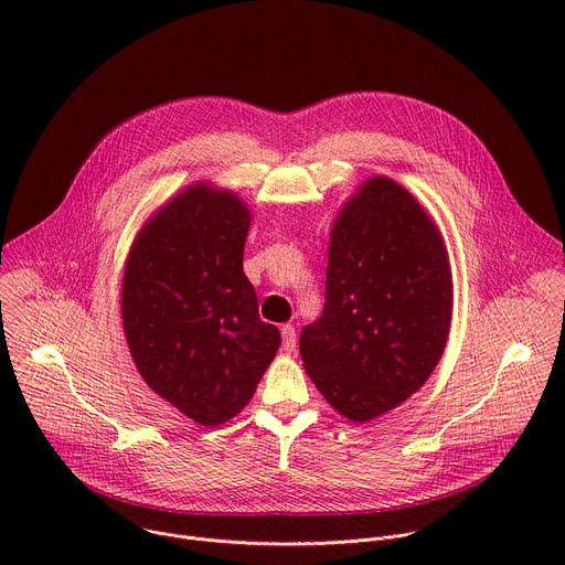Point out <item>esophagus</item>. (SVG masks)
<instances>
[{"label": "esophagus", "instance_id": "esophagus-1", "mask_svg": "<svg viewBox=\"0 0 565 565\" xmlns=\"http://www.w3.org/2000/svg\"><path fill=\"white\" fill-rule=\"evenodd\" d=\"M295 344H297V333H295V329H292L290 324L281 327V349H284L286 353H295Z\"/></svg>", "mask_w": 565, "mask_h": 565}]
</instances>
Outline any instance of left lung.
<instances>
[{
    "label": "left lung",
    "instance_id": "obj_1",
    "mask_svg": "<svg viewBox=\"0 0 565 565\" xmlns=\"http://www.w3.org/2000/svg\"><path fill=\"white\" fill-rule=\"evenodd\" d=\"M451 308L440 227L407 188L366 179L331 227L327 303L299 335L303 369L338 414L369 423L429 380Z\"/></svg>",
    "mask_w": 565,
    "mask_h": 565
}]
</instances>
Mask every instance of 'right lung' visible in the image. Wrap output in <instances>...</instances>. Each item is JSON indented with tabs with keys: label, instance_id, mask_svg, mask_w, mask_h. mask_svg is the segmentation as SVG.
Instances as JSON below:
<instances>
[{
	"label": "right lung",
	"instance_id": "right-lung-1",
	"mask_svg": "<svg viewBox=\"0 0 565 565\" xmlns=\"http://www.w3.org/2000/svg\"><path fill=\"white\" fill-rule=\"evenodd\" d=\"M248 230L244 199L196 181L145 221L125 262L131 360L156 395L201 427L248 405L281 344L244 273Z\"/></svg>",
	"mask_w": 565,
	"mask_h": 565
}]
</instances>
